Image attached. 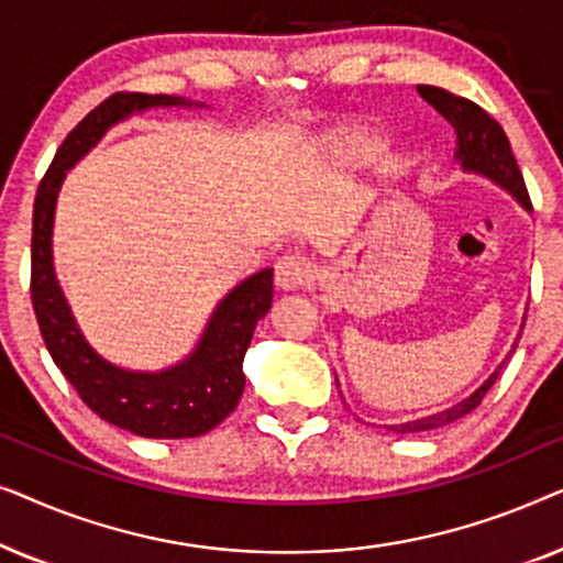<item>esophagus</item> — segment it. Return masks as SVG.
I'll return each instance as SVG.
<instances>
[{"label": "esophagus", "mask_w": 563, "mask_h": 563, "mask_svg": "<svg viewBox=\"0 0 563 563\" xmlns=\"http://www.w3.org/2000/svg\"><path fill=\"white\" fill-rule=\"evenodd\" d=\"M314 279V266L302 256H284L276 261V284L282 289H299Z\"/></svg>", "instance_id": "1"}]
</instances>
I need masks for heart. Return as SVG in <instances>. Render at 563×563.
Masks as SVG:
<instances>
[{
    "label": "heart",
    "mask_w": 563,
    "mask_h": 563,
    "mask_svg": "<svg viewBox=\"0 0 563 563\" xmlns=\"http://www.w3.org/2000/svg\"><path fill=\"white\" fill-rule=\"evenodd\" d=\"M325 151L341 168L366 166L382 153V137L366 128H343L328 135Z\"/></svg>",
    "instance_id": "obj_1"
}]
</instances>
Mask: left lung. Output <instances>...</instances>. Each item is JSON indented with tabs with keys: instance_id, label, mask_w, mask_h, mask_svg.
Segmentation results:
<instances>
[{
	"instance_id": "1",
	"label": "left lung",
	"mask_w": 563,
	"mask_h": 563,
	"mask_svg": "<svg viewBox=\"0 0 563 563\" xmlns=\"http://www.w3.org/2000/svg\"><path fill=\"white\" fill-rule=\"evenodd\" d=\"M418 91L428 104H433L435 110L441 112L443 118L453 125V133H456V161L461 164V168H464V172L487 176V179H492L503 189L510 191V195L518 199L526 210H533V207H530L526 181H522L518 161H515V156H512L510 141H507L503 125H499L495 118H489V114L484 112L479 104H474L472 99L456 97L441 87H428V84H420ZM522 325H526V322H522ZM512 351H515V345H512ZM505 361L489 374V379L484 382L479 389L472 391L466 399H461V402L449 407V410H441L435 415H428V418L407 420V422H399V426H387V428L395 430V433H402V435L405 433H426V430L443 428L453 420L464 418V415L472 412L474 407L482 405L484 395H487L492 384L497 382L499 372H503ZM335 384H338V379H335Z\"/></svg>"
}]
</instances>
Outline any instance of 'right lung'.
<instances>
[{
    "instance_id": "1",
    "label": "right lung",
    "mask_w": 563,
    "mask_h": 563,
    "mask_svg": "<svg viewBox=\"0 0 563 563\" xmlns=\"http://www.w3.org/2000/svg\"><path fill=\"white\" fill-rule=\"evenodd\" d=\"M151 107H205L172 95L118 91L95 107L60 143L33 207L30 297L53 364L91 412L141 438H197L220 426L243 395V356L253 330L272 307L274 268L251 274L220 299L197 349L161 372H130L91 349L53 272V214L66 172L95 148L107 130Z\"/></svg>"
}]
</instances>
